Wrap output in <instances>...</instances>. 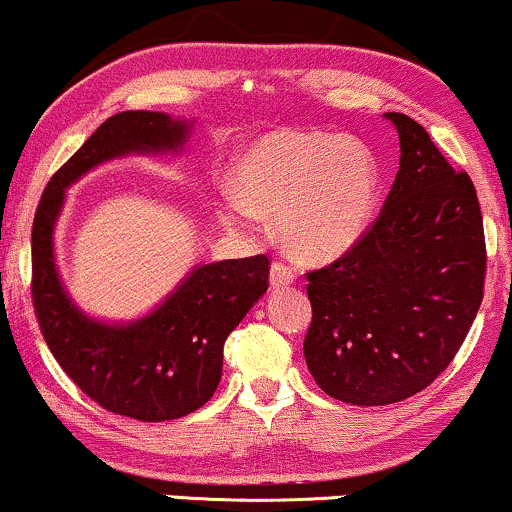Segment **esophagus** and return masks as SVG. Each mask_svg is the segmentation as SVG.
<instances>
[{
	"label": "esophagus",
	"instance_id": "34e87169",
	"mask_svg": "<svg viewBox=\"0 0 512 512\" xmlns=\"http://www.w3.org/2000/svg\"><path fill=\"white\" fill-rule=\"evenodd\" d=\"M294 283V269L285 262H273L271 266V285L273 287H287Z\"/></svg>",
	"mask_w": 512,
	"mask_h": 512
}]
</instances>
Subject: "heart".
<instances>
[{
  "instance_id": "b5f03b06",
  "label": "heart",
  "mask_w": 512,
  "mask_h": 512,
  "mask_svg": "<svg viewBox=\"0 0 512 512\" xmlns=\"http://www.w3.org/2000/svg\"><path fill=\"white\" fill-rule=\"evenodd\" d=\"M378 197V167L362 143L306 129L257 139L234 167V192L220 218L253 232L257 215L276 218L294 255L334 259L362 239Z\"/></svg>"
}]
</instances>
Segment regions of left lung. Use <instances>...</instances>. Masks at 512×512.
Returning a JSON list of instances; mask_svg holds the SVG:
<instances>
[{"instance_id": "left-lung-1", "label": "left lung", "mask_w": 512, "mask_h": 512, "mask_svg": "<svg viewBox=\"0 0 512 512\" xmlns=\"http://www.w3.org/2000/svg\"><path fill=\"white\" fill-rule=\"evenodd\" d=\"M401 160L383 211L350 250L308 271L306 364L322 392L387 406L429 387L478 315L487 250L478 194L420 122L385 113Z\"/></svg>"}]
</instances>
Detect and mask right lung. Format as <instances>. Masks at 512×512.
<instances>
[{
    "instance_id": "right-lung-1",
    "label": "right lung",
    "mask_w": 512,
    "mask_h": 512,
    "mask_svg": "<svg viewBox=\"0 0 512 512\" xmlns=\"http://www.w3.org/2000/svg\"><path fill=\"white\" fill-rule=\"evenodd\" d=\"M187 134L190 122L167 113L113 115L55 171L32 225V304L50 352L92 401L141 422L176 420L213 397L227 336L269 287V257L197 266L146 318L104 325L78 311L64 292L53 229L64 190L92 167L127 153L178 150Z\"/></svg>"
}]
</instances>
